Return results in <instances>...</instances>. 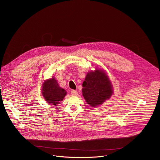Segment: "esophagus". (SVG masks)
Returning <instances> with one entry per match:
<instances>
[{"label":"esophagus","mask_w":160,"mask_h":160,"mask_svg":"<svg viewBox=\"0 0 160 160\" xmlns=\"http://www.w3.org/2000/svg\"><path fill=\"white\" fill-rule=\"evenodd\" d=\"M71 93L72 94V95H77V94H78V92L76 90H72L71 91Z\"/></svg>","instance_id":"esophagus-1"}]
</instances>
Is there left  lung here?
<instances>
[{
    "label": "left lung",
    "instance_id": "obj_1",
    "mask_svg": "<svg viewBox=\"0 0 160 160\" xmlns=\"http://www.w3.org/2000/svg\"><path fill=\"white\" fill-rule=\"evenodd\" d=\"M82 86L84 98L92 107L102 104L113 93L112 86L108 76L99 69L88 72Z\"/></svg>",
    "mask_w": 160,
    "mask_h": 160
}]
</instances>
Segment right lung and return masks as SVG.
I'll return each mask as SVG.
<instances>
[{"instance_id":"right-lung-1","label":"right lung","mask_w":160,"mask_h":160,"mask_svg":"<svg viewBox=\"0 0 160 160\" xmlns=\"http://www.w3.org/2000/svg\"><path fill=\"white\" fill-rule=\"evenodd\" d=\"M42 93L46 101L52 105H58L65 97L67 92L59 87L54 78L47 80L42 85Z\"/></svg>"}]
</instances>
